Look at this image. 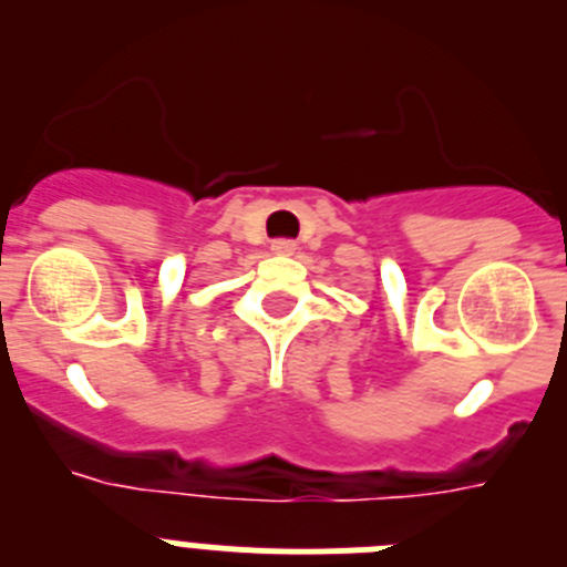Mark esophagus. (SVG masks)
<instances>
[{"label":"esophagus","instance_id":"34e87169","mask_svg":"<svg viewBox=\"0 0 567 567\" xmlns=\"http://www.w3.org/2000/svg\"><path fill=\"white\" fill-rule=\"evenodd\" d=\"M272 252L275 255H292L295 240H272Z\"/></svg>","mask_w":567,"mask_h":567}]
</instances>
